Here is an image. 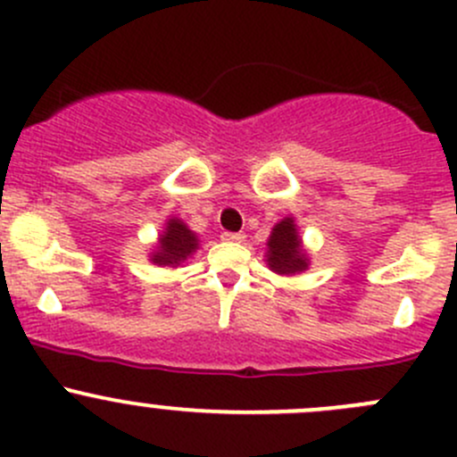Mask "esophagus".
Wrapping results in <instances>:
<instances>
[{
  "label": "esophagus",
  "mask_w": 457,
  "mask_h": 457,
  "mask_svg": "<svg viewBox=\"0 0 457 457\" xmlns=\"http://www.w3.org/2000/svg\"><path fill=\"white\" fill-rule=\"evenodd\" d=\"M220 238H223L225 243H243V234H238V232H223L220 234Z\"/></svg>",
  "instance_id": "34e87169"
}]
</instances>
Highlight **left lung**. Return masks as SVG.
Masks as SVG:
<instances>
[{
  "mask_svg": "<svg viewBox=\"0 0 457 457\" xmlns=\"http://www.w3.org/2000/svg\"><path fill=\"white\" fill-rule=\"evenodd\" d=\"M267 265L271 271L285 276L301 274L310 267V258L307 252L303 250L301 237H298L296 223L292 216L283 219L280 223L274 225L267 241Z\"/></svg>",
  "mask_w": 457,
  "mask_h": 457,
  "instance_id": "left-lung-1",
  "label": "left lung"
}]
</instances>
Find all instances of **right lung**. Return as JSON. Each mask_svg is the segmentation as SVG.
I'll return each mask as SVG.
<instances>
[{
	"mask_svg": "<svg viewBox=\"0 0 457 457\" xmlns=\"http://www.w3.org/2000/svg\"><path fill=\"white\" fill-rule=\"evenodd\" d=\"M199 250L196 234L183 223L181 219L172 216L165 223V229L159 234L156 250L150 254V261L161 267H179Z\"/></svg>",
	"mask_w": 457,
	"mask_h": 457,
	"instance_id": "obj_1",
	"label": "right lung"
}]
</instances>
